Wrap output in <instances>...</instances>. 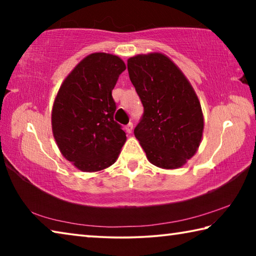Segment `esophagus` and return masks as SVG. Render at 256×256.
<instances>
[{
    "instance_id": "obj_1",
    "label": "esophagus",
    "mask_w": 256,
    "mask_h": 256,
    "mask_svg": "<svg viewBox=\"0 0 256 256\" xmlns=\"http://www.w3.org/2000/svg\"><path fill=\"white\" fill-rule=\"evenodd\" d=\"M125 130H126L128 133H132V131H133V123L130 122V123L126 125V126H125Z\"/></svg>"
}]
</instances>
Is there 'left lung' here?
Returning <instances> with one entry per match:
<instances>
[{
	"label": "left lung",
	"instance_id": "left-lung-1",
	"mask_svg": "<svg viewBox=\"0 0 256 256\" xmlns=\"http://www.w3.org/2000/svg\"><path fill=\"white\" fill-rule=\"evenodd\" d=\"M128 70L144 107L134 136L146 158L164 170L184 166L200 146L204 128L201 104L192 84L162 53L130 58Z\"/></svg>",
	"mask_w": 256,
	"mask_h": 256
}]
</instances>
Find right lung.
<instances>
[{
    "label": "right lung",
    "mask_w": 256,
    "mask_h": 256,
    "mask_svg": "<svg viewBox=\"0 0 256 256\" xmlns=\"http://www.w3.org/2000/svg\"><path fill=\"white\" fill-rule=\"evenodd\" d=\"M126 66L118 56L94 53L60 84L52 110V130L60 154L82 172H100L118 158L126 141L114 120L112 90Z\"/></svg>",
    "instance_id": "right-lung-1"
}]
</instances>
